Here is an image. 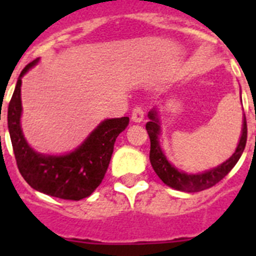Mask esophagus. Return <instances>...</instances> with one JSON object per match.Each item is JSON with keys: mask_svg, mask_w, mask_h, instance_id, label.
Masks as SVG:
<instances>
[{"mask_svg": "<svg viewBox=\"0 0 256 256\" xmlns=\"http://www.w3.org/2000/svg\"><path fill=\"white\" fill-rule=\"evenodd\" d=\"M144 108H141V106H136L132 110V120L136 122V123H141L142 120H144Z\"/></svg>", "mask_w": 256, "mask_h": 256, "instance_id": "esophagus-1", "label": "esophagus"}]
</instances>
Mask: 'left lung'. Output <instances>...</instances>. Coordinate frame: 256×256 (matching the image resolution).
I'll list each match as a JSON object with an SVG mask.
<instances>
[{
  "mask_svg": "<svg viewBox=\"0 0 256 256\" xmlns=\"http://www.w3.org/2000/svg\"><path fill=\"white\" fill-rule=\"evenodd\" d=\"M150 122L146 124V130L150 137L151 148H150V162L152 165L155 173L159 176L160 180L168 184L169 187L184 192H198L216 186V183L220 182L223 178L232 170L234 165L237 164L238 159L242 155L246 146V140H248V124H246V118L244 116V128L242 136L238 142L236 151L226 162L220 164L216 168L208 170L201 174H186L176 169L173 165L169 164L166 158L162 154V148L159 146L158 136H159V124H158V118L155 112H148Z\"/></svg>",
  "mask_w": 256,
  "mask_h": 256,
  "instance_id": "8db88e82",
  "label": "left lung"
}]
</instances>
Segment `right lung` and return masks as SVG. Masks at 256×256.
Listing matches in <instances>:
<instances>
[{"label":"right lung","mask_w":256,"mask_h":256,"mask_svg":"<svg viewBox=\"0 0 256 256\" xmlns=\"http://www.w3.org/2000/svg\"><path fill=\"white\" fill-rule=\"evenodd\" d=\"M38 60L22 69L20 78ZM8 104V124L18 169L29 186L40 192L64 200L78 201L88 198L102 182L112 159L114 144L119 133L126 130L130 118H116L102 122L80 148L64 156H44L28 146L20 128L22 100L20 86Z\"/></svg>","instance_id":"add662e5"}]
</instances>
